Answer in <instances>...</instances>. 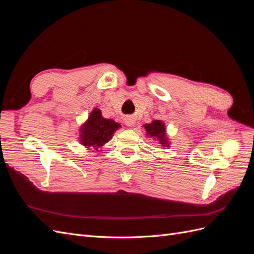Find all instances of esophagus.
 Returning a JSON list of instances; mask_svg holds the SVG:
<instances>
[{"label": "esophagus", "instance_id": "1", "mask_svg": "<svg viewBox=\"0 0 254 254\" xmlns=\"http://www.w3.org/2000/svg\"><path fill=\"white\" fill-rule=\"evenodd\" d=\"M125 124L127 125V126H133V124H134V120L133 119H131V118H126L125 119Z\"/></svg>", "mask_w": 254, "mask_h": 254}]
</instances>
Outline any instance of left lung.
Segmentation results:
<instances>
[{
    "label": "left lung",
    "instance_id": "8db88e82",
    "mask_svg": "<svg viewBox=\"0 0 254 254\" xmlns=\"http://www.w3.org/2000/svg\"><path fill=\"white\" fill-rule=\"evenodd\" d=\"M144 127L148 135L153 137L155 140H158L160 144H162L163 146H167L168 147V143L165 137V126L163 124V122L156 120L152 121L150 124H145Z\"/></svg>",
    "mask_w": 254,
    "mask_h": 254
}]
</instances>
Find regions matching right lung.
<instances>
[{
  "label": "right lung",
  "instance_id": "add662e5",
  "mask_svg": "<svg viewBox=\"0 0 254 254\" xmlns=\"http://www.w3.org/2000/svg\"><path fill=\"white\" fill-rule=\"evenodd\" d=\"M121 125L112 120L104 119L99 109L91 112L86 124L80 128V142L87 147H94L96 150L113 136L115 130Z\"/></svg>",
  "mask_w": 254,
  "mask_h": 254
}]
</instances>
